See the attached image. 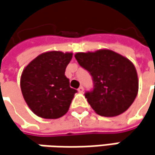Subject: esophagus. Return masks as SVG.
I'll return each instance as SVG.
<instances>
[{"instance_id": "34e87169", "label": "esophagus", "mask_w": 155, "mask_h": 155, "mask_svg": "<svg viewBox=\"0 0 155 155\" xmlns=\"http://www.w3.org/2000/svg\"><path fill=\"white\" fill-rule=\"evenodd\" d=\"M83 91H84V87L82 86H81L78 88V92H79V93H83Z\"/></svg>"}]
</instances>
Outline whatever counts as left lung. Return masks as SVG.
I'll return each instance as SVG.
<instances>
[{
    "instance_id": "1",
    "label": "left lung",
    "mask_w": 155,
    "mask_h": 155,
    "mask_svg": "<svg viewBox=\"0 0 155 155\" xmlns=\"http://www.w3.org/2000/svg\"><path fill=\"white\" fill-rule=\"evenodd\" d=\"M79 65L92 76L94 87L85 97L98 115L115 117L124 112L135 100L139 81L134 65L110 50L77 52Z\"/></svg>"
}]
</instances>
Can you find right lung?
Masks as SVG:
<instances>
[{
    "label": "right lung",
    "instance_id": "add662e5",
    "mask_svg": "<svg viewBox=\"0 0 155 155\" xmlns=\"http://www.w3.org/2000/svg\"><path fill=\"white\" fill-rule=\"evenodd\" d=\"M72 57V52H44L23 71L20 82L23 96L37 116L56 119L68 111L77 92L70 87L69 79L65 75Z\"/></svg>",
    "mask_w": 155,
    "mask_h": 155
}]
</instances>
